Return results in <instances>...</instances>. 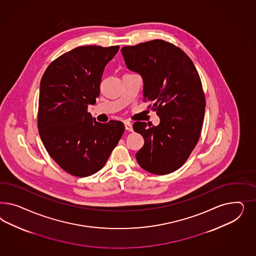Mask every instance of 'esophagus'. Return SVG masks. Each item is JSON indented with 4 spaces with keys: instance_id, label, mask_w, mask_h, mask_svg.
<instances>
[{
    "instance_id": "esophagus-1",
    "label": "esophagus",
    "mask_w": 256,
    "mask_h": 256,
    "mask_svg": "<svg viewBox=\"0 0 256 256\" xmlns=\"http://www.w3.org/2000/svg\"><path fill=\"white\" fill-rule=\"evenodd\" d=\"M124 128H126V130H128V132L133 130L132 123H130V122H124Z\"/></svg>"
}]
</instances>
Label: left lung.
<instances>
[{"instance_id":"obj_1","label":"left lung","mask_w":256,"mask_h":256,"mask_svg":"<svg viewBox=\"0 0 256 256\" xmlns=\"http://www.w3.org/2000/svg\"><path fill=\"white\" fill-rule=\"evenodd\" d=\"M128 68L144 80V101L160 119L158 126L135 122L144 144L136 153L140 166L163 176L179 169L196 146L206 98L194 62L178 46L160 39L122 48ZM150 107V106H149Z\"/></svg>"}]
</instances>
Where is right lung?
<instances>
[{
    "instance_id": "right-lung-1",
    "label": "right lung",
    "mask_w": 256,
    "mask_h": 256,
    "mask_svg": "<svg viewBox=\"0 0 256 256\" xmlns=\"http://www.w3.org/2000/svg\"><path fill=\"white\" fill-rule=\"evenodd\" d=\"M119 46H78L50 62L40 82L41 140L62 170L84 178L101 170L124 132L120 121L102 124L87 112L100 93L104 68Z\"/></svg>"
}]
</instances>
